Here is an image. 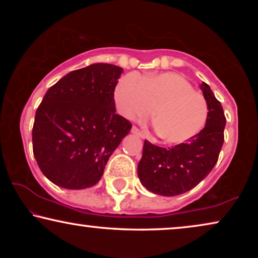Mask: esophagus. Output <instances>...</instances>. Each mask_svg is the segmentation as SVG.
Masks as SVG:
<instances>
[{
    "mask_svg": "<svg viewBox=\"0 0 258 258\" xmlns=\"http://www.w3.org/2000/svg\"><path fill=\"white\" fill-rule=\"evenodd\" d=\"M132 133L135 134V135H137L139 137H141V139H144V134L141 132V130L137 128V126H133L132 128Z\"/></svg>",
    "mask_w": 258,
    "mask_h": 258,
    "instance_id": "1",
    "label": "esophagus"
}]
</instances>
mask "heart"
<instances>
[{
    "label": "heart",
    "mask_w": 258,
    "mask_h": 258,
    "mask_svg": "<svg viewBox=\"0 0 258 258\" xmlns=\"http://www.w3.org/2000/svg\"><path fill=\"white\" fill-rule=\"evenodd\" d=\"M114 97L128 119L154 115L155 128L163 142L172 146L189 142L202 132L209 117V105L191 83L174 73L149 74L141 79L129 74L118 81Z\"/></svg>",
    "instance_id": "1"
}]
</instances>
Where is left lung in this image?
I'll use <instances>...</instances> for the list:
<instances>
[{
	"mask_svg": "<svg viewBox=\"0 0 258 258\" xmlns=\"http://www.w3.org/2000/svg\"><path fill=\"white\" fill-rule=\"evenodd\" d=\"M201 89L209 105V117L199 135L170 149L144 141L137 174L142 185L156 195L189 191L209 175L218 160L224 142V111L207 83L202 82Z\"/></svg>",
	"mask_w": 258,
	"mask_h": 258,
	"instance_id": "obj_1",
	"label": "left lung"
}]
</instances>
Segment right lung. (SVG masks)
Wrapping results in <instances>:
<instances>
[{
    "instance_id": "right-lung-1",
    "label": "right lung",
    "mask_w": 258,
    "mask_h": 258,
    "mask_svg": "<svg viewBox=\"0 0 258 258\" xmlns=\"http://www.w3.org/2000/svg\"><path fill=\"white\" fill-rule=\"evenodd\" d=\"M121 67L94 63L63 76L45 93L33 126V151L41 171L64 189L100 181L105 164L132 129L116 114L114 91Z\"/></svg>"
}]
</instances>
